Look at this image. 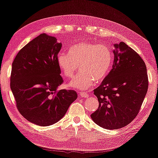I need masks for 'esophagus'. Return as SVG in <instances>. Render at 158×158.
Instances as JSON below:
<instances>
[{
    "label": "esophagus",
    "mask_w": 158,
    "mask_h": 158,
    "mask_svg": "<svg viewBox=\"0 0 158 158\" xmlns=\"http://www.w3.org/2000/svg\"><path fill=\"white\" fill-rule=\"evenodd\" d=\"M79 95L81 96V97L84 98H88L89 97V94L86 92H79Z\"/></svg>",
    "instance_id": "1"
}]
</instances>
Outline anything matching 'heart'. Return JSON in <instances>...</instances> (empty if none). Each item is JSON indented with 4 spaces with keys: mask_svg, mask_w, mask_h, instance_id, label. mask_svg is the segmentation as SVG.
<instances>
[{
    "mask_svg": "<svg viewBox=\"0 0 158 158\" xmlns=\"http://www.w3.org/2000/svg\"><path fill=\"white\" fill-rule=\"evenodd\" d=\"M114 55L105 44L82 40L69 48L68 54L60 52L57 64L66 78H72L79 68L81 72L73 79L69 86L86 89L94 81L99 82L106 78L111 69Z\"/></svg>",
    "mask_w": 158,
    "mask_h": 158,
    "instance_id": "b5f03b06",
    "label": "heart"
}]
</instances>
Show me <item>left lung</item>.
Wrapping results in <instances>:
<instances>
[{"instance_id":"left-lung-1","label":"left lung","mask_w":158,"mask_h":158,"mask_svg":"<svg viewBox=\"0 0 158 158\" xmlns=\"http://www.w3.org/2000/svg\"><path fill=\"white\" fill-rule=\"evenodd\" d=\"M114 47L112 69L94 90L99 104L91 115L108 130L123 128L135 118L148 88L146 65L140 55L123 42Z\"/></svg>"}]
</instances>
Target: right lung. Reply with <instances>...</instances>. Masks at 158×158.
<instances>
[{
    "label": "right lung",
    "instance_id": "1",
    "mask_svg": "<svg viewBox=\"0 0 158 158\" xmlns=\"http://www.w3.org/2000/svg\"><path fill=\"white\" fill-rule=\"evenodd\" d=\"M61 48L56 37L40 34L19 51L12 64L10 89L16 106L38 126L60 121L77 98L74 90H57L64 81L57 64Z\"/></svg>",
    "mask_w": 158,
    "mask_h": 158
}]
</instances>
